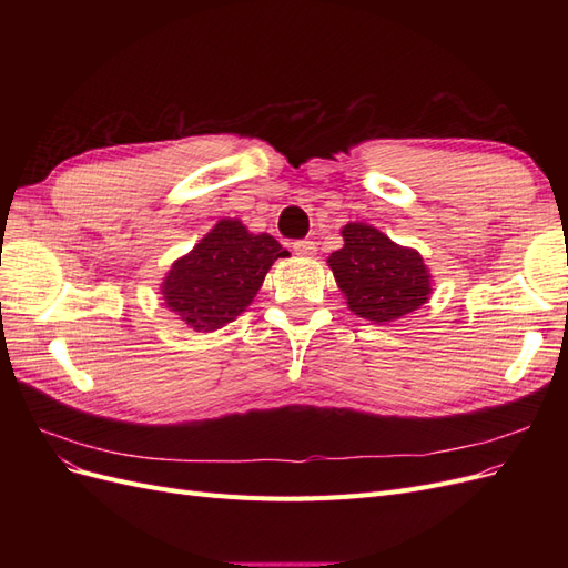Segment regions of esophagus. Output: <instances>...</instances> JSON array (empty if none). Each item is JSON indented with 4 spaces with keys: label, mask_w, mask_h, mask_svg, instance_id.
Returning a JSON list of instances; mask_svg holds the SVG:
<instances>
[{
    "label": "esophagus",
    "mask_w": 568,
    "mask_h": 568,
    "mask_svg": "<svg viewBox=\"0 0 568 568\" xmlns=\"http://www.w3.org/2000/svg\"><path fill=\"white\" fill-rule=\"evenodd\" d=\"M294 253L301 257H313L317 253V244L311 239H301V242H294Z\"/></svg>",
    "instance_id": "esophagus-1"
}]
</instances>
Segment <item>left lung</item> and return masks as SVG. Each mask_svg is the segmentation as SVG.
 Here are the masks:
<instances>
[{
	"mask_svg": "<svg viewBox=\"0 0 568 568\" xmlns=\"http://www.w3.org/2000/svg\"><path fill=\"white\" fill-rule=\"evenodd\" d=\"M343 248L329 255V267L351 311L374 324L400 320L432 296V274L424 257L365 222L341 230Z\"/></svg>",
	"mask_w": 568,
	"mask_h": 568,
	"instance_id": "left-lung-1",
	"label": "left lung"
}]
</instances>
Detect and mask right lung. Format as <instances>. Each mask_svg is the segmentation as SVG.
<instances>
[{
    "mask_svg": "<svg viewBox=\"0 0 568 568\" xmlns=\"http://www.w3.org/2000/svg\"><path fill=\"white\" fill-rule=\"evenodd\" d=\"M286 255L274 236L251 234L242 220L222 217L170 267L163 301L196 332H215L246 311L272 263Z\"/></svg>",
    "mask_w": 568,
    "mask_h": 568,
    "instance_id": "add662e5",
    "label": "right lung"
}]
</instances>
